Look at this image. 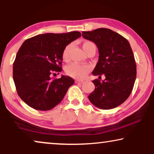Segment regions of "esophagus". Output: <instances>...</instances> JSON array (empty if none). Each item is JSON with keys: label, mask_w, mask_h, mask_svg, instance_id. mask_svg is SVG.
Masks as SVG:
<instances>
[{"label": "esophagus", "mask_w": 154, "mask_h": 154, "mask_svg": "<svg viewBox=\"0 0 154 154\" xmlns=\"http://www.w3.org/2000/svg\"><path fill=\"white\" fill-rule=\"evenodd\" d=\"M75 83H79V84H82L84 83V81H82V80H75Z\"/></svg>", "instance_id": "34e87169"}]
</instances>
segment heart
Segmentation results:
<instances>
[{"instance_id": "heart-1", "label": "heart", "mask_w": 154, "mask_h": 154, "mask_svg": "<svg viewBox=\"0 0 154 154\" xmlns=\"http://www.w3.org/2000/svg\"><path fill=\"white\" fill-rule=\"evenodd\" d=\"M94 45V43L91 41L83 42V49L85 52H87L88 50L90 47ZM73 47V43H69L64 48L62 52V57L64 61H68L69 60V54L71 48ZM91 67L88 64H80L77 63H72L68 65L66 68V73L69 76L75 79H83L85 78L88 73L90 72Z\"/></svg>"}]
</instances>
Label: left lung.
Listing matches in <instances>:
<instances>
[{"label":"left lung","instance_id":"left-lung-1","mask_svg":"<svg viewBox=\"0 0 154 154\" xmlns=\"http://www.w3.org/2000/svg\"><path fill=\"white\" fill-rule=\"evenodd\" d=\"M82 33L84 38L94 42L99 50V60L92 74L106 77L102 81H92L95 89L88 96L89 100L101 109L116 108L131 94L136 79L137 66L129 42L109 29Z\"/></svg>","mask_w":154,"mask_h":154}]
</instances>
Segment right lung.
<instances>
[{
	"mask_svg": "<svg viewBox=\"0 0 154 154\" xmlns=\"http://www.w3.org/2000/svg\"><path fill=\"white\" fill-rule=\"evenodd\" d=\"M79 31L37 35L26 39L13 63V80L20 97L31 108L50 110L63 100L74 83L69 76L54 79L62 71V52L67 44L81 37Z\"/></svg>",
	"mask_w": 154,
	"mask_h": 154,
	"instance_id": "1",
	"label": "right lung"
}]
</instances>
